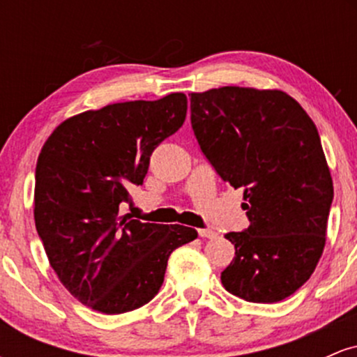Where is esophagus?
Returning a JSON list of instances; mask_svg holds the SVG:
<instances>
[{
  "instance_id": "esophagus-1",
  "label": "esophagus",
  "mask_w": 357,
  "mask_h": 357,
  "mask_svg": "<svg viewBox=\"0 0 357 357\" xmlns=\"http://www.w3.org/2000/svg\"><path fill=\"white\" fill-rule=\"evenodd\" d=\"M198 233L202 238H216V236H218V233L211 230V228H202V230H198Z\"/></svg>"
}]
</instances>
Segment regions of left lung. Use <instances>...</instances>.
<instances>
[{
	"label": "left lung",
	"instance_id": "obj_1",
	"mask_svg": "<svg viewBox=\"0 0 357 357\" xmlns=\"http://www.w3.org/2000/svg\"><path fill=\"white\" fill-rule=\"evenodd\" d=\"M191 126L221 179L243 188L250 227L230 231L221 272L233 296L284 301L314 273L326 247L333 178L312 119L282 90L220 87L191 93Z\"/></svg>",
	"mask_w": 357,
	"mask_h": 357
}]
</instances>
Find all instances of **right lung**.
<instances>
[{"mask_svg":"<svg viewBox=\"0 0 357 357\" xmlns=\"http://www.w3.org/2000/svg\"><path fill=\"white\" fill-rule=\"evenodd\" d=\"M174 92L85 110L55 127L35 171V227L59 280L102 314L147 304L165 282L173 250L198 238L183 225L119 216L127 188L142 184L153 151L184 124Z\"/></svg>","mask_w":357,"mask_h":357,"instance_id":"obj_1","label":"right lung"}]
</instances>
